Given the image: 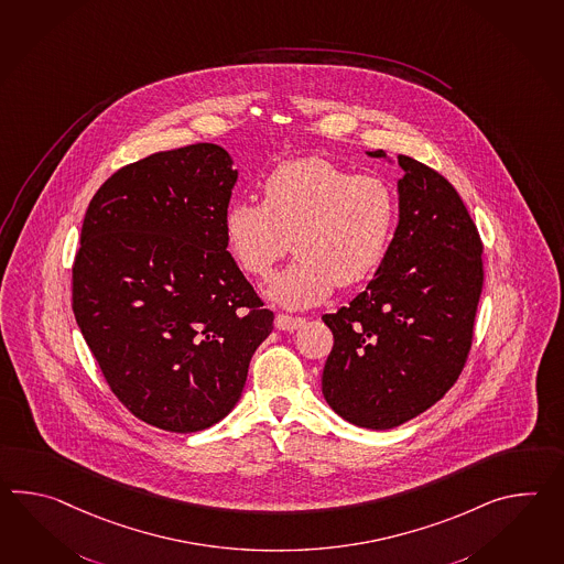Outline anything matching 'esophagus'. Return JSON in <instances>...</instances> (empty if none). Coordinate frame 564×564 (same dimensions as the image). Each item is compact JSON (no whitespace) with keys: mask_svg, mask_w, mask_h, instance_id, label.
<instances>
[{"mask_svg":"<svg viewBox=\"0 0 564 564\" xmlns=\"http://www.w3.org/2000/svg\"><path fill=\"white\" fill-rule=\"evenodd\" d=\"M303 324H305V319H303V317H293V315H285V313H276V329L293 332V329H297V327L303 326Z\"/></svg>","mask_w":564,"mask_h":564,"instance_id":"34e87169","label":"esophagus"}]
</instances>
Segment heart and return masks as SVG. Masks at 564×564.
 <instances>
[{"label": "heart", "instance_id": "1", "mask_svg": "<svg viewBox=\"0 0 564 564\" xmlns=\"http://www.w3.org/2000/svg\"><path fill=\"white\" fill-rule=\"evenodd\" d=\"M263 202L235 200L225 238L238 267L264 279L291 249L297 261L269 288L285 307H310L334 285L354 288L375 275L392 242L399 202L387 177L354 174L326 158L279 163Z\"/></svg>", "mask_w": 564, "mask_h": 564}]
</instances>
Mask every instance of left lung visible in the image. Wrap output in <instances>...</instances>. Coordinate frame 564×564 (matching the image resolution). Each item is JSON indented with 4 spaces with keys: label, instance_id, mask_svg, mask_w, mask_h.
Masks as SVG:
<instances>
[{
    "label": "left lung",
    "instance_id": "left-lung-1",
    "mask_svg": "<svg viewBox=\"0 0 564 564\" xmlns=\"http://www.w3.org/2000/svg\"><path fill=\"white\" fill-rule=\"evenodd\" d=\"M399 163L389 252L348 307L322 317L334 334L322 376L327 404L376 431L411 421L457 382L484 288V245L457 189L409 155Z\"/></svg>",
    "mask_w": 564,
    "mask_h": 564
}]
</instances>
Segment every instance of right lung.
<instances>
[{"label":"right lung","instance_id":"right-lung-1","mask_svg":"<svg viewBox=\"0 0 564 564\" xmlns=\"http://www.w3.org/2000/svg\"><path fill=\"white\" fill-rule=\"evenodd\" d=\"M230 165L214 143L127 163L88 204L73 263L76 324L109 389L172 433L235 409L275 319L226 251Z\"/></svg>","mask_w":564,"mask_h":564}]
</instances>
